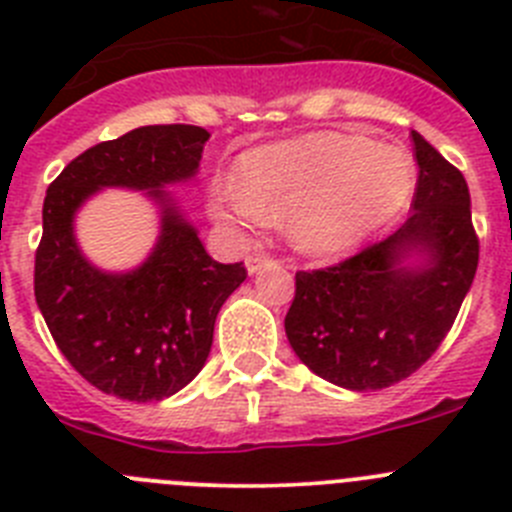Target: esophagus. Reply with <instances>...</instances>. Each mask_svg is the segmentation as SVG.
Segmentation results:
<instances>
[{
	"mask_svg": "<svg viewBox=\"0 0 512 512\" xmlns=\"http://www.w3.org/2000/svg\"><path fill=\"white\" fill-rule=\"evenodd\" d=\"M266 264H271V259H269V256H266V253H251V256H246L248 274H256V271L264 269Z\"/></svg>",
	"mask_w": 512,
	"mask_h": 512,
	"instance_id": "esophagus-1",
	"label": "esophagus"
}]
</instances>
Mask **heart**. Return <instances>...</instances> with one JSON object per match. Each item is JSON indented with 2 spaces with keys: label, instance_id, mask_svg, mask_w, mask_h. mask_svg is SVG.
<instances>
[{
  "label": "heart",
  "instance_id": "heart-1",
  "mask_svg": "<svg viewBox=\"0 0 512 512\" xmlns=\"http://www.w3.org/2000/svg\"><path fill=\"white\" fill-rule=\"evenodd\" d=\"M415 179L408 151L323 130L248 153L241 187L217 189L215 215L228 225L289 220L292 246L325 259L395 223L413 200Z\"/></svg>",
  "mask_w": 512,
  "mask_h": 512
}]
</instances>
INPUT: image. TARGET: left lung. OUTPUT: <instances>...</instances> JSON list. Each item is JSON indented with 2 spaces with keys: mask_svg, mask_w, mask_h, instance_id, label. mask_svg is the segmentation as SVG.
Instances as JSON below:
<instances>
[{
  "mask_svg": "<svg viewBox=\"0 0 512 512\" xmlns=\"http://www.w3.org/2000/svg\"><path fill=\"white\" fill-rule=\"evenodd\" d=\"M413 146L420 174L408 220L343 264L295 277L289 346L343 390H384L418 372L474 282L479 241L467 182L415 130Z\"/></svg>",
  "mask_w": 512,
  "mask_h": 512,
  "instance_id": "8db88e82",
  "label": "left lung"
}]
</instances>
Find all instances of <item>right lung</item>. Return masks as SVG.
<instances>
[{
  "label": "right lung",
  "mask_w": 512,
  "mask_h": 512,
  "mask_svg": "<svg viewBox=\"0 0 512 512\" xmlns=\"http://www.w3.org/2000/svg\"><path fill=\"white\" fill-rule=\"evenodd\" d=\"M210 133L146 125L76 156L48 187L35 253V300L61 354L97 390L130 402L176 395L205 366L223 302L246 279L220 264L166 187L194 182ZM99 188H133L159 210L143 265L104 272L75 241V212Z\"/></svg>",
  "instance_id": "right-lung-1"
}]
</instances>
